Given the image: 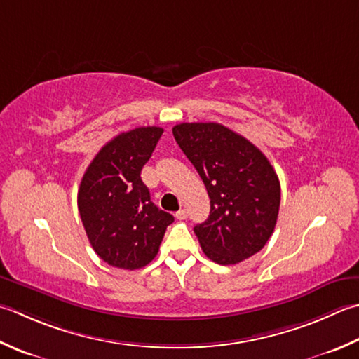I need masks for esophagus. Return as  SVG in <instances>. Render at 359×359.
<instances>
[{
    "instance_id": "1",
    "label": "esophagus",
    "mask_w": 359,
    "mask_h": 359,
    "mask_svg": "<svg viewBox=\"0 0 359 359\" xmlns=\"http://www.w3.org/2000/svg\"><path fill=\"white\" fill-rule=\"evenodd\" d=\"M175 217H177L179 221H184V219H187V217H188V212H187L185 208H180L179 212L175 213Z\"/></svg>"
}]
</instances>
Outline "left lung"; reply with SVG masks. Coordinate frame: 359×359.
<instances>
[{
	"label": "left lung",
	"mask_w": 359,
	"mask_h": 359,
	"mask_svg": "<svg viewBox=\"0 0 359 359\" xmlns=\"http://www.w3.org/2000/svg\"><path fill=\"white\" fill-rule=\"evenodd\" d=\"M174 138L210 198V216L194 227L217 264H236L264 248L277 224L280 182L269 160L248 138L219 123H182Z\"/></svg>",
	"instance_id": "left-lung-1"
}]
</instances>
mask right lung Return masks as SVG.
I'll use <instances>...</instances> for the list:
<instances>
[{
  "label": "right lung",
  "instance_id": "add662e5",
  "mask_svg": "<svg viewBox=\"0 0 359 359\" xmlns=\"http://www.w3.org/2000/svg\"><path fill=\"white\" fill-rule=\"evenodd\" d=\"M163 129L121 132L91 160L77 191V208L91 248L105 263L140 269L156 258L172 215L151 201L142 170Z\"/></svg>",
  "mask_w": 359,
  "mask_h": 359
}]
</instances>
